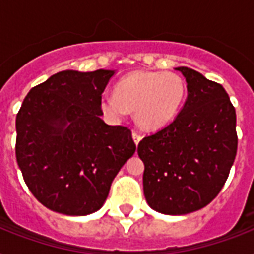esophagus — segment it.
Returning a JSON list of instances; mask_svg holds the SVG:
<instances>
[{"instance_id": "obj_1", "label": "esophagus", "mask_w": 254, "mask_h": 254, "mask_svg": "<svg viewBox=\"0 0 254 254\" xmlns=\"http://www.w3.org/2000/svg\"><path fill=\"white\" fill-rule=\"evenodd\" d=\"M133 139H134V142H135V145H138L139 143V141H141V139H142V135L139 134L138 131H133Z\"/></svg>"}]
</instances>
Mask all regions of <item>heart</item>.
Listing matches in <instances>:
<instances>
[{"instance_id": "heart-1", "label": "heart", "mask_w": 254, "mask_h": 254, "mask_svg": "<svg viewBox=\"0 0 254 254\" xmlns=\"http://www.w3.org/2000/svg\"><path fill=\"white\" fill-rule=\"evenodd\" d=\"M186 93L185 83L173 72H133L116 84L115 95L104 93L101 109L108 117L121 120L127 111L146 130H157L175 119Z\"/></svg>"}]
</instances>
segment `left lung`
<instances>
[{
  "instance_id": "obj_1",
  "label": "left lung",
  "mask_w": 254,
  "mask_h": 254,
  "mask_svg": "<svg viewBox=\"0 0 254 254\" xmlns=\"http://www.w3.org/2000/svg\"><path fill=\"white\" fill-rule=\"evenodd\" d=\"M187 100L161 130L138 143L145 163L143 193L151 208L186 215L217 196L237 153L236 111L223 85L187 67Z\"/></svg>"
}]
</instances>
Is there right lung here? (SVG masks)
Here are the masks:
<instances>
[{"label":"right lung","mask_w":254,"mask_h":254,"mask_svg":"<svg viewBox=\"0 0 254 254\" xmlns=\"http://www.w3.org/2000/svg\"><path fill=\"white\" fill-rule=\"evenodd\" d=\"M113 73H55L30 89L17 113L18 166L31 193L51 211L83 216L101 208L134 154L130 129L100 119V100Z\"/></svg>","instance_id":"1"}]
</instances>
